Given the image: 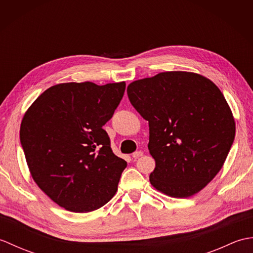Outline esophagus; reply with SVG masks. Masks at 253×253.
Here are the masks:
<instances>
[{"mask_svg":"<svg viewBox=\"0 0 253 253\" xmlns=\"http://www.w3.org/2000/svg\"><path fill=\"white\" fill-rule=\"evenodd\" d=\"M142 155H143V152H142V151H136V152L132 153V158H133V159H138V158L142 157Z\"/></svg>","mask_w":253,"mask_h":253,"instance_id":"esophagus-1","label":"esophagus"}]
</instances>
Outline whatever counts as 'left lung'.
Returning <instances> with one entry per match:
<instances>
[{
  "label": "left lung",
  "instance_id": "obj_1",
  "mask_svg": "<svg viewBox=\"0 0 253 253\" xmlns=\"http://www.w3.org/2000/svg\"><path fill=\"white\" fill-rule=\"evenodd\" d=\"M127 94L149 122L151 185L174 198L202 190L221 170L235 139L221 90L196 73L165 72L131 83Z\"/></svg>",
  "mask_w": 253,
  "mask_h": 253
}]
</instances>
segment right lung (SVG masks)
<instances>
[{"mask_svg":"<svg viewBox=\"0 0 253 253\" xmlns=\"http://www.w3.org/2000/svg\"><path fill=\"white\" fill-rule=\"evenodd\" d=\"M125 83H66L46 89L25 113L20 142L40 189L67 211L103 207L117 191L125 160L116 157L103 125Z\"/></svg>","mask_w":253,"mask_h":253,"instance_id":"add662e5","label":"right lung"}]
</instances>
